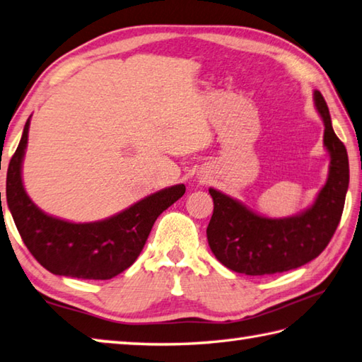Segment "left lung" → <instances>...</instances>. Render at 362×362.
<instances>
[{"label":"left lung","instance_id":"1","mask_svg":"<svg viewBox=\"0 0 362 362\" xmlns=\"http://www.w3.org/2000/svg\"><path fill=\"white\" fill-rule=\"evenodd\" d=\"M325 122L329 174L313 206L288 218H266L244 204L209 188L214 214L207 226L209 247L223 266L245 275H271L307 264L329 244L339 226L350 182L346 148L332 129L323 95L313 93Z\"/></svg>","mask_w":362,"mask_h":362}]
</instances>
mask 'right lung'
I'll use <instances>...</instances> for the list:
<instances>
[{
	"mask_svg": "<svg viewBox=\"0 0 362 362\" xmlns=\"http://www.w3.org/2000/svg\"><path fill=\"white\" fill-rule=\"evenodd\" d=\"M28 129L30 118L6 177L8 207L23 244L39 264L55 275L83 280L115 277L137 259L155 220L182 198L185 185L164 188L101 221L71 223L55 218L44 214L23 188L22 161Z\"/></svg>",
	"mask_w": 362,
	"mask_h": 362,
	"instance_id": "right-lung-1",
	"label": "right lung"
}]
</instances>
